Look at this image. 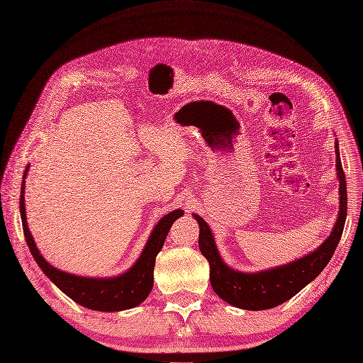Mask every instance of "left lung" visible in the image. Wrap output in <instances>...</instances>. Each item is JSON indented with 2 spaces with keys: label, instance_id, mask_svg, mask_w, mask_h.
<instances>
[{
  "label": "left lung",
  "instance_id": "8db88e82",
  "mask_svg": "<svg viewBox=\"0 0 363 363\" xmlns=\"http://www.w3.org/2000/svg\"><path fill=\"white\" fill-rule=\"evenodd\" d=\"M336 175L339 179V213L332 233L315 251L294 262L257 272H242L230 268L221 259L211 227L204 219L194 213L200 225L199 245L201 255L211 265V284L216 295L239 309L267 311L291 300L304 286L320 276L330 262L342 236L347 219V183L339 157V144L335 142Z\"/></svg>",
  "mask_w": 363,
  "mask_h": 363
}]
</instances>
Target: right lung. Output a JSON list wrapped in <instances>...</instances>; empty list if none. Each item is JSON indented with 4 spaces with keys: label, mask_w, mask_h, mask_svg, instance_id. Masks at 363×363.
Here are the masks:
<instances>
[{
    "label": "right lung",
    "mask_w": 363,
    "mask_h": 363,
    "mask_svg": "<svg viewBox=\"0 0 363 363\" xmlns=\"http://www.w3.org/2000/svg\"><path fill=\"white\" fill-rule=\"evenodd\" d=\"M30 164L24 171L23 184H21V199H19V208H21V219H23V230L27 240V245L31 251L33 257H35L39 268L43 274L56 284V286L67 294L71 300L79 303L83 307L92 311L100 312H119L133 309L139 306L150 295L152 289V281H155V263L156 256L162 250L164 239L169 232V228L175 219L183 216L182 208H177L168 215H164L160 221L152 228V232L147 240V244L142 250L139 259L133 263V267L128 268L125 272L119 274L115 277H83L75 276L57 269L56 267L50 265V263L43 259L40 251L36 247L35 239H33L28 225H27V216H26V200H24V191H26V177L28 172Z\"/></svg>",
    "instance_id": "add662e5"
}]
</instances>
